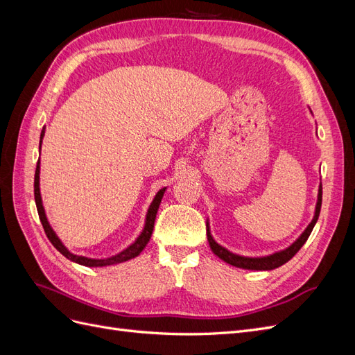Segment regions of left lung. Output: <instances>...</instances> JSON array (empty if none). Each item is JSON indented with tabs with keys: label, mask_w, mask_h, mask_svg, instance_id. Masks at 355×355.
Listing matches in <instances>:
<instances>
[{
	"label": "left lung",
	"mask_w": 355,
	"mask_h": 355,
	"mask_svg": "<svg viewBox=\"0 0 355 355\" xmlns=\"http://www.w3.org/2000/svg\"><path fill=\"white\" fill-rule=\"evenodd\" d=\"M321 196H323V188H321V185H320L313 220H311V223L308 225L306 230L302 234H300V237L293 244H290L288 247H286L284 250L275 252V253L268 254V256H261V257H247V256H240L237 253H232L228 249H225V247H222L220 244H218L216 241H214V239L211 237L209 220H207V240H209V244H210V249L223 262H227V263H230L232 266L243 268V270H254V271H271V270H275V268L282 266V265H284L286 262H288L290 259H292V257L300 250V247L305 244V241L309 237V234L313 232V228L315 227V223H317L318 216H320Z\"/></svg>",
	"instance_id": "obj_1"
}]
</instances>
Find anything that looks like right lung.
<instances>
[{
	"instance_id": "1",
	"label": "right lung",
	"mask_w": 355,
	"mask_h": 355,
	"mask_svg": "<svg viewBox=\"0 0 355 355\" xmlns=\"http://www.w3.org/2000/svg\"><path fill=\"white\" fill-rule=\"evenodd\" d=\"M46 133V127H42L41 130V137H40V149H41V142H42V137H44ZM167 188L159 189L157 192V196L154 197L151 206H149L148 211H146V219H145V227L141 232V235L135 240V243H132L128 247H125L124 250H121L120 253H116L114 256L110 257H105V259H93V257H85V256H78V254H73L71 253L65 244L60 241V239L56 235V232L53 231V228L50 227V223L47 220L46 216V210L44 206H42V200H41V192H40V158H38V163H37V170H35V179H34V196H35V204H37V210L40 214V220L42 223V228L46 231L47 239L50 240V243L56 247V249L65 256L68 257L69 261L75 262V263H80L84 266H93V268H98V266H108V265H115V263H121L125 262L128 259H133L137 254H141V252L145 249V245L149 243V239H151L153 231H154V222H155V216H157V211L159 207V202L161 198H163L164 192Z\"/></svg>"
}]
</instances>
